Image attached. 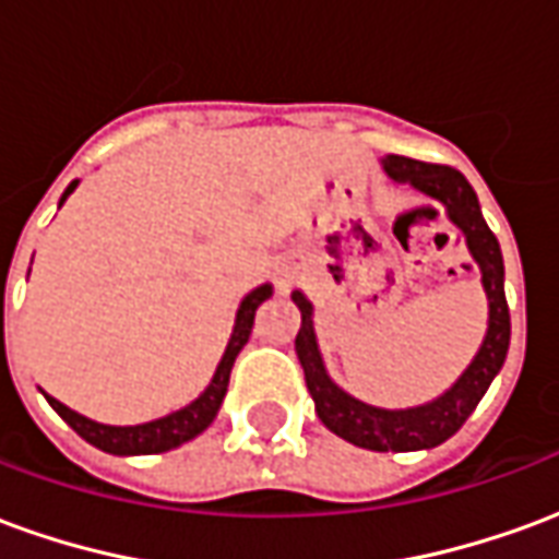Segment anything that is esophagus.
I'll return each instance as SVG.
<instances>
[{"mask_svg": "<svg viewBox=\"0 0 559 559\" xmlns=\"http://www.w3.org/2000/svg\"><path fill=\"white\" fill-rule=\"evenodd\" d=\"M278 284L281 287H287V275H278Z\"/></svg>", "mask_w": 559, "mask_h": 559, "instance_id": "obj_1", "label": "esophagus"}]
</instances>
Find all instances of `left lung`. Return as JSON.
<instances>
[{"mask_svg": "<svg viewBox=\"0 0 559 559\" xmlns=\"http://www.w3.org/2000/svg\"><path fill=\"white\" fill-rule=\"evenodd\" d=\"M383 170L392 182L411 185L419 194L431 197L445 209V218L464 233L469 257L481 272V290L488 299V329L479 350L469 359L452 386L428 404L407 411H386L365 404L329 377L323 353L317 344L314 302L302 290H293V302L302 311V326L296 335V356L305 371V383L314 399V411L329 431L344 437L347 443L362 445L371 452H416L445 443L452 433L476 411L491 380L500 374L509 350V305L503 290V254L497 236L481 218L479 197L473 185L452 167L425 164V160L386 155Z\"/></svg>", "mask_w": 559, "mask_h": 559, "instance_id": "1", "label": "left lung"}]
</instances>
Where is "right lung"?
I'll use <instances>...</instances> for the list:
<instances>
[{
  "label": "right lung",
  "mask_w": 559,
  "mask_h": 559,
  "mask_svg": "<svg viewBox=\"0 0 559 559\" xmlns=\"http://www.w3.org/2000/svg\"><path fill=\"white\" fill-rule=\"evenodd\" d=\"M78 185L80 179H74V182L68 185L66 194L59 200V206L66 203ZM269 296H272V284H260V287H254V290L248 293L242 302H239L230 341H227V350L221 356L215 374L209 380V386L203 389L191 404H185L182 411L167 413V416L143 421V425H104V421H95L90 419V416H83V413L71 411V407H66L62 401H56L53 395H47V392H44V399L50 401V407H53V411L59 413L86 443H92L95 449H102V452H110V455H158V452H170L176 445L194 440L197 433L206 431L209 425H212V419L218 416L221 401L227 395V383H230L233 362H236V356L242 353V347L248 344V338H251L257 308L266 302Z\"/></svg>",
  "instance_id": "obj_1"
}]
</instances>
